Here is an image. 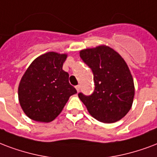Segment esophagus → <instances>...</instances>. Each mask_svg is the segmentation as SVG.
Here are the masks:
<instances>
[{
  "instance_id": "obj_1",
  "label": "esophagus",
  "mask_w": 157,
  "mask_h": 157,
  "mask_svg": "<svg viewBox=\"0 0 157 157\" xmlns=\"http://www.w3.org/2000/svg\"><path fill=\"white\" fill-rule=\"evenodd\" d=\"M76 90H77V92H79V90H80V86H76Z\"/></svg>"
}]
</instances>
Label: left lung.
<instances>
[{"mask_svg":"<svg viewBox=\"0 0 157 157\" xmlns=\"http://www.w3.org/2000/svg\"><path fill=\"white\" fill-rule=\"evenodd\" d=\"M80 57L92 70L94 90L78 96L90 114L98 121L111 124L128 113L133 102L134 83L124 58L109 47L101 45L80 52Z\"/></svg>","mask_w":157,"mask_h":157,"instance_id":"1","label":"left lung"}]
</instances>
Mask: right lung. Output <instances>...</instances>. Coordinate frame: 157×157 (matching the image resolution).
<instances>
[{
	"mask_svg": "<svg viewBox=\"0 0 157 157\" xmlns=\"http://www.w3.org/2000/svg\"><path fill=\"white\" fill-rule=\"evenodd\" d=\"M67 55L49 52L33 61L20 80L18 95L23 111L37 122L54 120L76 90L63 70Z\"/></svg>",
	"mask_w": 157,
	"mask_h": 157,
	"instance_id": "1",
	"label": "right lung"
}]
</instances>
